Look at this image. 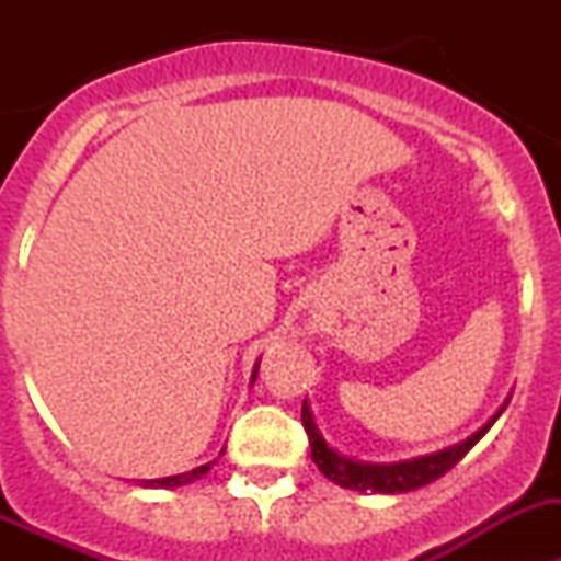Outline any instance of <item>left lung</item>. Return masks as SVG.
<instances>
[{"mask_svg":"<svg viewBox=\"0 0 561 561\" xmlns=\"http://www.w3.org/2000/svg\"><path fill=\"white\" fill-rule=\"evenodd\" d=\"M507 401L500 407V412H496L483 428H478V432H474L472 437L463 439V443L450 445V448L437 450V454L410 458V461H399V463H364V461H353V458L339 456L336 450L328 448L322 434L317 432L314 417L312 412H309L307 401H304L301 407V421H304V428H307L309 445H312V461L320 467V472L325 474L328 480H333V483L342 485V489H353V491H371V494H404V491H415L421 489V485L434 483V480L443 478L448 469H454L456 463L461 461L474 445H478V439L494 426V421L502 415Z\"/></svg>","mask_w":561,"mask_h":561,"instance_id":"1","label":"left lung"}]
</instances>
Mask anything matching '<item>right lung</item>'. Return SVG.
Instances as JSON below:
<instances>
[{"label":"right lung","mask_w":561,"mask_h":561,"mask_svg":"<svg viewBox=\"0 0 561 561\" xmlns=\"http://www.w3.org/2000/svg\"><path fill=\"white\" fill-rule=\"evenodd\" d=\"M254 377H257V366H254V371H252V382H254ZM211 463H214V461H208V463H203V467H195V469H192V472L171 474V478L144 480V485H149V489H175V485H186V483H192V480L203 478V474H206L208 469H211Z\"/></svg>","instance_id":"add662e5"}]
</instances>
